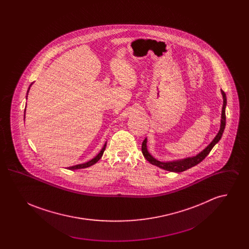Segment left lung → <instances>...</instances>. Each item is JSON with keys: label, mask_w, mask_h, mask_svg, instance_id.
<instances>
[{"label": "left lung", "mask_w": 249, "mask_h": 249, "mask_svg": "<svg viewBox=\"0 0 249 249\" xmlns=\"http://www.w3.org/2000/svg\"><path fill=\"white\" fill-rule=\"evenodd\" d=\"M221 93L223 96V107H222V113H221V123H220V130L218 131V133L216 134V136L214 137L212 142L208 144V146L203 149L201 153L195 156V157H191L188 159H184V160H176V161H168V162H162L158 160H156L151 155L149 154L147 147H146V138L142 141V153L143 157L146 159L147 161H149L151 164L158 166L161 169H164L166 171L169 172H175V173H181L184 172L188 169H190L193 166L199 164L201 161H202L205 157L210 153V151L212 150L214 144L218 142L221 139V136L223 134V131L225 129L226 126V114L225 108L227 105V98H226V93L221 89Z\"/></svg>", "instance_id": "left-lung-1"}]
</instances>
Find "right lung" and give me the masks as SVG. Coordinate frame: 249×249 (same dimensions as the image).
Segmentation results:
<instances>
[{
  "mask_svg": "<svg viewBox=\"0 0 249 249\" xmlns=\"http://www.w3.org/2000/svg\"><path fill=\"white\" fill-rule=\"evenodd\" d=\"M32 86V84L30 85V87ZM29 89H30V88H29ZM29 89H28V92H29ZM28 94V93H27ZM24 119H25V114H24ZM106 147H107V142L105 143V145H104V147L102 148V150L100 151V153L97 155L95 158H93L91 160H89V161H88V162H86V163H82V164H78V165H74L71 166V167H68V169L69 170H76V169H83V168H87V167H89V166L93 165L95 164L101 158H102V156L104 154V152H105V150H106Z\"/></svg>",
  "mask_w": 249,
  "mask_h": 249,
  "instance_id": "right-lung-1",
  "label": "right lung"
}]
</instances>
